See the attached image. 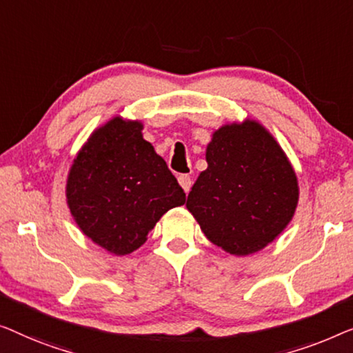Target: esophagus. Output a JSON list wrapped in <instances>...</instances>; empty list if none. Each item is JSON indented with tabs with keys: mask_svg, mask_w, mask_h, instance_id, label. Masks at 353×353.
Instances as JSON below:
<instances>
[{
	"mask_svg": "<svg viewBox=\"0 0 353 353\" xmlns=\"http://www.w3.org/2000/svg\"><path fill=\"white\" fill-rule=\"evenodd\" d=\"M177 181H179V183H181V187L183 188V192H185V193L190 192L192 183H193L190 176H188V174H181V176L177 177Z\"/></svg>",
	"mask_w": 353,
	"mask_h": 353,
	"instance_id": "obj_1",
	"label": "esophagus"
}]
</instances>
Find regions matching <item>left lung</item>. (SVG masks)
<instances>
[{
	"mask_svg": "<svg viewBox=\"0 0 353 353\" xmlns=\"http://www.w3.org/2000/svg\"><path fill=\"white\" fill-rule=\"evenodd\" d=\"M208 170L187 198L210 241L235 256L272 243L294 216L299 187L285 152L259 123L225 125L206 148Z\"/></svg>",
	"mask_w": 353,
	"mask_h": 353,
	"instance_id": "1",
	"label": "left lung"
}]
</instances>
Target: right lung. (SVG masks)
Segmentation results:
<instances>
[{"instance_id": "add662e5", "label": "right lung", "mask_w": 353, "mask_h": 353, "mask_svg": "<svg viewBox=\"0 0 353 353\" xmlns=\"http://www.w3.org/2000/svg\"><path fill=\"white\" fill-rule=\"evenodd\" d=\"M67 203L84 235L117 256L136 251L185 193L142 137L139 121L113 118L92 132L67 179Z\"/></svg>"}]
</instances>
